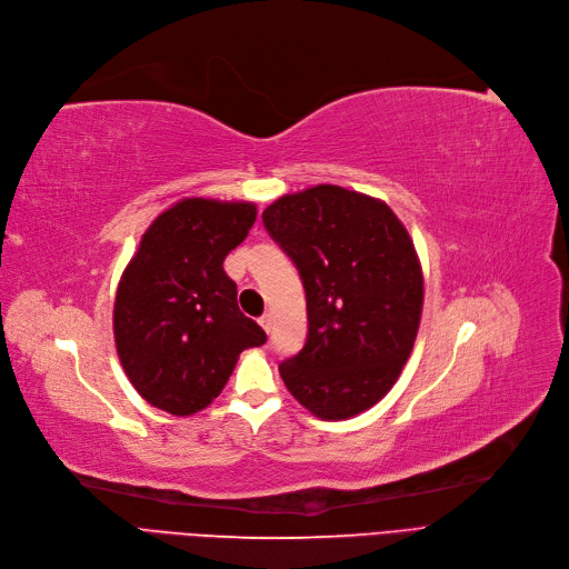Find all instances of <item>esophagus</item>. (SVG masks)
<instances>
[{
  "instance_id": "esophagus-1",
  "label": "esophagus",
  "mask_w": 569,
  "mask_h": 569,
  "mask_svg": "<svg viewBox=\"0 0 569 569\" xmlns=\"http://www.w3.org/2000/svg\"><path fill=\"white\" fill-rule=\"evenodd\" d=\"M259 327H261L266 333H270V327H273V317H270V312H263V315L259 317Z\"/></svg>"
}]
</instances>
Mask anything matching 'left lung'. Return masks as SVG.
<instances>
[{"instance_id": "left-lung-1", "label": "left lung", "mask_w": 569, "mask_h": 569, "mask_svg": "<svg viewBox=\"0 0 569 569\" xmlns=\"http://www.w3.org/2000/svg\"><path fill=\"white\" fill-rule=\"evenodd\" d=\"M299 270L308 338L280 375L319 419L355 417L380 400L408 361L423 306L412 240L393 210L338 184L287 194L261 214Z\"/></svg>"}]
</instances>
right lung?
<instances>
[{
  "mask_svg": "<svg viewBox=\"0 0 569 569\" xmlns=\"http://www.w3.org/2000/svg\"><path fill=\"white\" fill-rule=\"evenodd\" d=\"M252 203L184 199L161 212L124 268L113 312L129 382L154 408L194 415L218 398L238 355L266 342L238 310L224 257L248 238Z\"/></svg>",
  "mask_w": 569,
  "mask_h": 569,
  "instance_id": "right-lung-1",
  "label": "right lung"
}]
</instances>
